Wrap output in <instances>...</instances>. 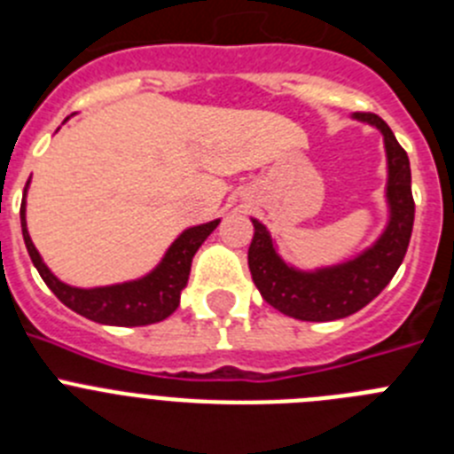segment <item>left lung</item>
Instances as JSON below:
<instances>
[{
  "mask_svg": "<svg viewBox=\"0 0 454 454\" xmlns=\"http://www.w3.org/2000/svg\"><path fill=\"white\" fill-rule=\"evenodd\" d=\"M384 134L388 156V204L391 223L375 246L359 259L318 272H298L275 254L272 240L259 220H252L254 236L247 250V266L256 288L268 304L298 320L327 323L356 314L387 288L398 272L414 230V195L409 156L388 124L375 114H356Z\"/></svg>",
  "mask_w": 454,
  "mask_h": 454,
  "instance_id": "obj_1",
  "label": "left lung"
}]
</instances>
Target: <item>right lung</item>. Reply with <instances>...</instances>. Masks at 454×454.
Here are the masks:
<instances>
[{
  "instance_id": "obj_1",
  "label": "right lung",
  "mask_w": 454,
  "mask_h": 454,
  "mask_svg": "<svg viewBox=\"0 0 454 454\" xmlns=\"http://www.w3.org/2000/svg\"><path fill=\"white\" fill-rule=\"evenodd\" d=\"M29 186V182H27ZM27 191V188H24ZM20 220H22L24 246L29 252L35 270L40 272L43 282L50 286L56 298L66 307L77 311L79 316L102 325H120V327H138V325H152L159 320H166L168 316L179 307V295L188 282L191 262L198 247L202 246L211 231L218 227L220 220L200 224L184 231L170 246L163 262L159 263L154 272L138 279V282L115 284V286L104 288H72L67 284L59 282L50 272V268L43 263L38 250L34 247L27 231V220H24V204L20 208Z\"/></svg>"
}]
</instances>
